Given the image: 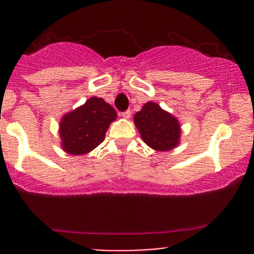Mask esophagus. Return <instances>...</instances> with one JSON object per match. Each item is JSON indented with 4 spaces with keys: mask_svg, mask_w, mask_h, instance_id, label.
<instances>
[{
    "mask_svg": "<svg viewBox=\"0 0 254 254\" xmlns=\"http://www.w3.org/2000/svg\"><path fill=\"white\" fill-rule=\"evenodd\" d=\"M122 117L124 118V119H130V117H131V112H130V111L123 112L122 113Z\"/></svg>",
    "mask_w": 254,
    "mask_h": 254,
    "instance_id": "esophagus-1",
    "label": "esophagus"
}]
</instances>
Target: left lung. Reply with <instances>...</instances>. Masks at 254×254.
I'll return each mask as SVG.
<instances>
[{"instance_id":"8db88e82","label":"left lung","mask_w":254,"mask_h":254,"mask_svg":"<svg viewBox=\"0 0 254 254\" xmlns=\"http://www.w3.org/2000/svg\"><path fill=\"white\" fill-rule=\"evenodd\" d=\"M134 123L142 141L155 151H170L181 142L178 119L155 102H147L134 115Z\"/></svg>"}]
</instances>
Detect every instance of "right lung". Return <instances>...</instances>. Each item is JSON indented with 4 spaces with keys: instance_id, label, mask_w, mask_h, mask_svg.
I'll use <instances>...</instances> for the list:
<instances>
[{
    "instance_id": "right-lung-1",
    "label": "right lung",
    "mask_w": 254,
    "mask_h": 254,
    "mask_svg": "<svg viewBox=\"0 0 254 254\" xmlns=\"http://www.w3.org/2000/svg\"><path fill=\"white\" fill-rule=\"evenodd\" d=\"M117 119V112L103 98L91 97L86 103L66 113L59 124L61 147L70 155L91 152L103 142L109 125Z\"/></svg>"
}]
</instances>
